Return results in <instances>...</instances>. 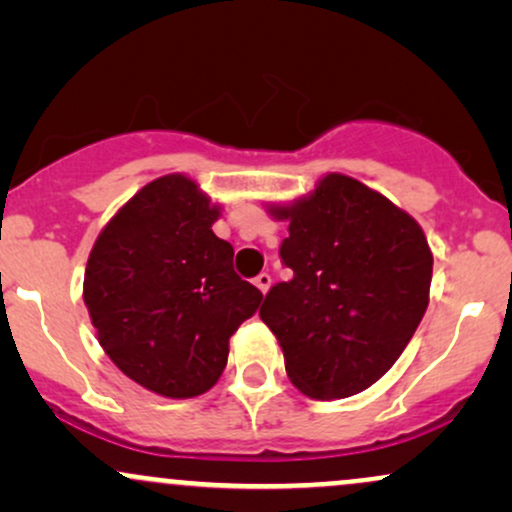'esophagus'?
I'll return each mask as SVG.
<instances>
[{
    "mask_svg": "<svg viewBox=\"0 0 512 512\" xmlns=\"http://www.w3.org/2000/svg\"><path fill=\"white\" fill-rule=\"evenodd\" d=\"M255 286H257V289H260L262 293H267L269 286H272V276H269L267 272L257 274V276H255Z\"/></svg>",
    "mask_w": 512,
    "mask_h": 512,
    "instance_id": "esophagus-1",
    "label": "esophagus"
}]
</instances>
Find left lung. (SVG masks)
<instances>
[{
  "label": "left lung",
  "mask_w": 512,
  "mask_h": 512,
  "mask_svg": "<svg viewBox=\"0 0 512 512\" xmlns=\"http://www.w3.org/2000/svg\"><path fill=\"white\" fill-rule=\"evenodd\" d=\"M289 221L279 255L293 269L264 296L291 383L342 399L380 380L428 308L433 255L407 211L349 175L330 173L308 197L269 207Z\"/></svg>",
  "instance_id": "obj_1"
}]
</instances>
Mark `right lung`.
<instances>
[{"instance_id":"obj_1","label":"right lung","mask_w":512,"mask_h":512,"mask_svg":"<svg viewBox=\"0 0 512 512\" xmlns=\"http://www.w3.org/2000/svg\"><path fill=\"white\" fill-rule=\"evenodd\" d=\"M219 207L173 173L142 187L88 255L84 303L96 337L127 378L170 399L204 395L228 361V339L260 308L214 236Z\"/></svg>"}]
</instances>
